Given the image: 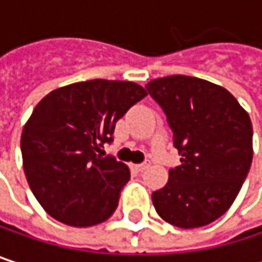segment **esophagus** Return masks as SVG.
I'll use <instances>...</instances> for the list:
<instances>
[{"label":"esophagus","mask_w":262,"mask_h":262,"mask_svg":"<svg viewBox=\"0 0 262 262\" xmlns=\"http://www.w3.org/2000/svg\"><path fill=\"white\" fill-rule=\"evenodd\" d=\"M150 161H145V162H142V164H138V165H133V168L136 170V171H144V170H147L148 167H150Z\"/></svg>","instance_id":"1"}]
</instances>
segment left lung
Returning a JSON list of instances; mask_svg holds the SVG:
<instances>
[{"label":"left lung","instance_id":"left-lung-1","mask_svg":"<svg viewBox=\"0 0 262 262\" xmlns=\"http://www.w3.org/2000/svg\"><path fill=\"white\" fill-rule=\"evenodd\" d=\"M145 88L167 115L182 162L151 194L153 206L173 226H206L231 208L249 173L250 117L228 89L208 80L168 76Z\"/></svg>","mask_w":262,"mask_h":262}]
</instances>
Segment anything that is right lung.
<instances>
[{"mask_svg":"<svg viewBox=\"0 0 262 262\" xmlns=\"http://www.w3.org/2000/svg\"><path fill=\"white\" fill-rule=\"evenodd\" d=\"M147 95L133 81L88 80L57 88L33 109L21 135L27 182L56 220L88 228L118 206L130 171L101 147L117 121Z\"/></svg>","mask_w":262,"mask_h":262,"instance_id":"1","label":"right lung"}]
</instances>
